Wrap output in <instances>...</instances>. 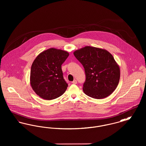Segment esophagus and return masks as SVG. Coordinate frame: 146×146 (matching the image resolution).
Returning <instances> with one entry per match:
<instances>
[{
    "label": "esophagus",
    "mask_w": 146,
    "mask_h": 146,
    "mask_svg": "<svg viewBox=\"0 0 146 146\" xmlns=\"http://www.w3.org/2000/svg\"><path fill=\"white\" fill-rule=\"evenodd\" d=\"M72 83L74 84H77V81H76V80H74L72 82Z\"/></svg>",
    "instance_id": "1"
}]
</instances>
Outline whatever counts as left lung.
<instances>
[{
    "label": "left lung",
    "instance_id": "1",
    "mask_svg": "<svg viewBox=\"0 0 146 146\" xmlns=\"http://www.w3.org/2000/svg\"><path fill=\"white\" fill-rule=\"evenodd\" d=\"M85 69L84 92L102 99L110 96L118 86L120 70L111 54L105 49L86 46L73 52Z\"/></svg>",
    "mask_w": 146,
    "mask_h": 146
}]
</instances>
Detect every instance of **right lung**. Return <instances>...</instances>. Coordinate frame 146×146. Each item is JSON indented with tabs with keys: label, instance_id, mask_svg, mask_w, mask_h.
Segmentation results:
<instances>
[{
	"label": "right lung",
	"instance_id": "obj_1",
	"mask_svg": "<svg viewBox=\"0 0 146 146\" xmlns=\"http://www.w3.org/2000/svg\"><path fill=\"white\" fill-rule=\"evenodd\" d=\"M68 56L64 50L50 48L35 58L31 67L30 84L39 97L51 100L64 93L68 84L63 79L61 65Z\"/></svg>",
	"mask_w": 146,
	"mask_h": 146
}]
</instances>
